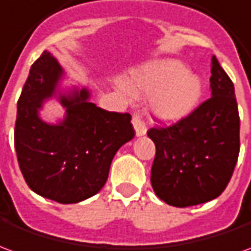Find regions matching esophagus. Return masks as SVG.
Segmentation results:
<instances>
[{"instance_id": "esophagus-1", "label": "esophagus", "mask_w": 251, "mask_h": 251, "mask_svg": "<svg viewBox=\"0 0 251 251\" xmlns=\"http://www.w3.org/2000/svg\"><path fill=\"white\" fill-rule=\"evenodd\" d=\"M131 122H133V126H134V130H136L137 137H142L147 134V126H145V124L142 122L141 118H140L138 115H134Z\"/></svg>"}]
</instances>
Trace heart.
<instances>
[{
    "instance_id": "heart-1",
    "label": "heart",
    "mask_w": 251,
    "mask_h": 251,
    "mask_svg": "<svg viewBox=\"0 0 251 251\" xmlns=\"http://www.w3.org/2000/svg\"><path fill=\"white\" fill-rule=\"evenodd\" d=\"M122 86L136 98L151 95L149 107L153 117L168 125L192 114L204 91L201 79L176 59L140 67L124 77Z\"/></svg>"
}]
</instances>
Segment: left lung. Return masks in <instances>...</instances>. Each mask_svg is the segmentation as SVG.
Segmentation results:
<instances>
[{"label":"left lung","instance_id":"8db88e82","mask_svg":"<svg viewBox=\"0 0 251 251\" xmlns=\"http://www.w3.org/2000/svg\"><path fill=\"white\" fill-rule=\"evenodd\" d=\"M211 98L179 124L151 129L156 145L153 191L167 204L189 207L215 199L231 179L239 154L235 90L215 56L211 57Z\"/></svg>","mask_w":251,"mask_h":251}]
</instances>
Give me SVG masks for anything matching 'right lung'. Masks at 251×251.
<instances>
[{"instance_id":"1","label":"right lung","mask_w":251,"mask_h":251,"mask_svg":"<svg viewBox=\"0 0 251 251\" xmlns=\"http://www.w3.org/2000/svg\"><path fill=\"white\" fill-rule=\"evenodd\" d=\"M66 77L50 51L30 67L17 102L14 147L29 188L46 199L72 204L102 189L115 153L134 137V130L130 114L97 107L87 87H68ZM50 100L65 110L55 123L40 114Z\"/></svg>"}]
</instances>
